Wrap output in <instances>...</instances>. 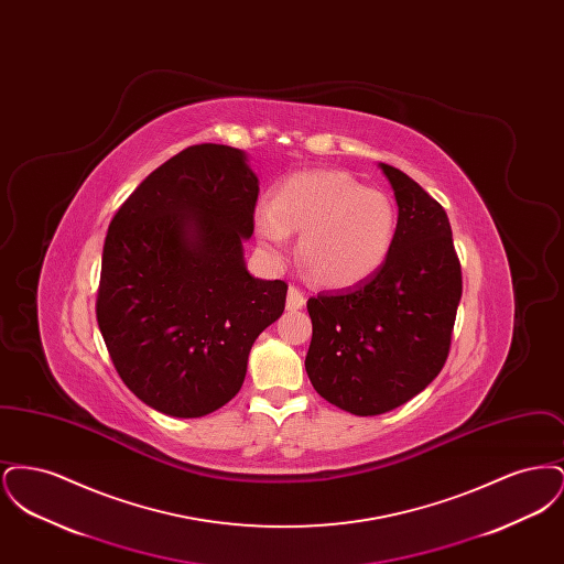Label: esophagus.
<instances>
[{
    "instance_id": "obj_1",
    "label": "esophagus",
    "mask_w": 564,
    "mask_h": 564,
    "mask_svg": "<svg viewBox=\"0 0 564 564\" xmlns=\"http://www.w3.org/2000/svg\"><path fill=\"white\" fill-rule=\"evenodd\" d=\"M304 304H306L304 294L300 290H295V288H290L288 290V302H285L288 311H300V308H304Z\"/></svg>"
}]
</instances>
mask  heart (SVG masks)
Instances as JSON below:
<instances>
[{"instance_id": "1", "label": "heart", "mask_w": 564, "mask_h": 564, "mask_svg": "<svg viewBox=\"0 0 564 564\" xmlns=\"http://www.w3.org/2000/svg\"><path fill=\"white\" fill-rule=\"evenodd\" d=\"M253 228L274 262L300 232L295 251L308 276L325 288H352L387 262L398 209L389 194L364 188L345 171H302L281 182L272 203L256 205Z\"/></svg>"}]
</instances>
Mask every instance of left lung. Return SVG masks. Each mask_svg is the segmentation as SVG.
<instances>
[{
	"label": "left lung",
	"mask_w": 564,
	"mask_h": 564,
	"mask_svg": "<svg viewBox=\"0 0 564 564\" xmlns=\"http://www.w3.org/2000/svg\"><path fill=\"white\" fill-rule=\"evenodd\" d=\"M398 203L391 253L359 285L308 300L315 391L357 416L419 395L446 364L463 281L448 215L400 169L378 162Z\"/></svg>",
	"instance_id": "left-lung-1"
}]
</instances>
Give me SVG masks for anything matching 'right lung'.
I'll list each match as a JSON object with an SVG mask.
<instances>
[{"label":"right lung","instance_id":"1","mask_svg":"<svg viewBox=\"0 0 564 564\" xmlns=\"http://www.w3.org/2000/svg\"><path fill=\"white\" fill-rule=\"evenodd\" d=\"M258 192L242 150L189 145L109 224L97 322L124 384L162 414L198 419L230 402L256 338L283 315L285 281L245 262Z\"/></svg>","mask_w":564,"mask_h":564}]
</instances>
